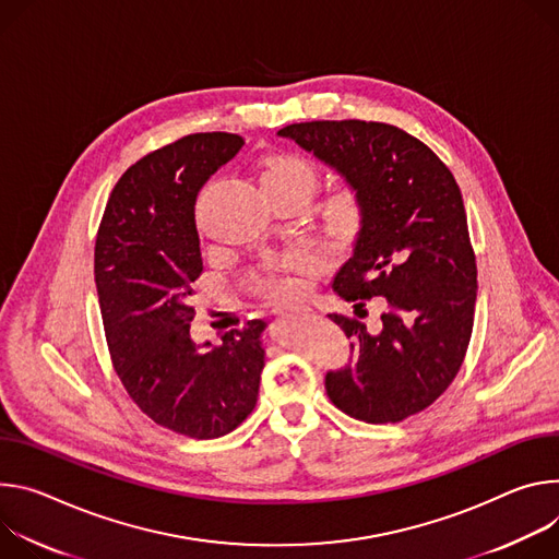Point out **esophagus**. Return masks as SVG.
I'll list each match as a JSON object with an SVG mask.
<instances>
[{"label": "esophagus", "mask_w": 559, "mask_h": 559, "mask_svg": "<svg viewBox=\"0 0 559 559\" xmlns=\"http://www.w3.org/2000/svg\"><path fill=\"white\" fill-rule=\"evenodd\" d=\"M297 313H301V308L293 306V308H286V311H282V318H295Z\"/></svg>", "instance_id": "34e87169"}]
</instances>
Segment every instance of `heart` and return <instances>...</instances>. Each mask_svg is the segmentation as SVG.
Returning <instances> with one entry per match:
<instances>
[{
	"label": "heart",
	"instance_id": "obj_1",
	"mask_svg": "<svg viewBox=\"0 0 559 559\" xmlns=\"http://www.w3.org/2000/svg\"><path fill=\"white\" fill-rule=\"evenodd\" d=\"M258 181H260L262 193L288 189L306 198L313 191L318 175L313 164L306 157L295 153H277L264 159L258 173ZM361 219H364V204L353 186H342V189L333 191L320 209V226L335 241L350 239L359 230ZM304 264H306L304 255L286 258L273 273H269L258 284V288L266 293L271 299L282 304L297 299L304 293V282L297 275Z\"/></svg>",
	"mask_w": 559,
	"mask_h": 559
}]
</instances>
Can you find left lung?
Returning <instances> with one entry per match:
<instances>
[{
    "instance_id": "1",
    "label": "left lung",
    "mask_w": 559,
    "mask_h": 559,
    "mask_svg": "<svg viewBox=\"0 0 559 559\" xmlns=\"http://www.w3.org/2000/svg\"><path fill=\"white\" fill-rule=\"evenodd\" d=\"M277 135L359 193L361 228L333 288L355 308L370 297L386 304L378 333L329 316L353 340V359L329 370L326 393L355 419L402 421L451 386L473 333L477 266L460 186L424 142L391 123L301 121Z\"/></svg>"
}]
</instances>
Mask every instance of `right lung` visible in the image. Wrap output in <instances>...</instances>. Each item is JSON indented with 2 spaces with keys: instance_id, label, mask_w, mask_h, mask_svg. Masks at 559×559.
<instances>
[{
  "instance_id": "right-lung-1",
  "label": "right lung",
  "mask_w": 559,
  "mask_h": 559,
  "mask_svg": "<svg viewBox=\"0 0 559 559\" xmlns=\"http://www.w3.org/2000/svg\"><path fill=\"white\" fill-rule=\"evenodd\" d=\"M241 146L233 133H195L144 155L115 183L95 241L115 373L142 413L193 440L222 438L253 413L264 368L262 320L217 346L191 335L204 271L198 193Z\"/></svg>"
}]
</instances>
